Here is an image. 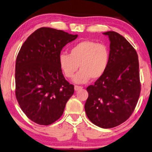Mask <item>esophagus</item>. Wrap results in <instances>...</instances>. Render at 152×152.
I'll use <instances>...</instances> for the list:
<instances>
[{"label":"esophagus","instance_id":"34e87169","mask_svg":"<svg viewBox=\"0 0 152 152\" xmlns=\"http://www.w3.org/2000/svg\"><path fill=\"white\" fill-rule=\"evenodd\" d=\"M81 89H83V87H81V86H78V85L74 86V89H75V91H78Z\"/></svg>","mask_w":152,"mask_h":152}]
</instances>
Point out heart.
<instances>
[{
	"mask_svg": "<svg viewBox=\"0 0 152 152\" xmlns=\"http://www.w3.org/2000/svg\"><path fill=\"white\" fill-rule=\"evenodd\" d=\"M69 53L59 54L58 65L63 75L67 78H72L80 67V70L74 78L76 83H87L91 78L98 80L108 69L110 51L105 44L83 41L72 46Z\"/></svg>",
	"mask_w": 152,
	"mask_h": 152,
	"instance_id": "heart-1",
	"label": "heart"
}]
</instances>
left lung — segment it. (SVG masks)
<instances>
[{
    "mask_svg": "<svg viewBox=\"0 0 152 152\" xmlns=\"http://www.w3.org/2000/svg\"><path fill=\"white\" fill-rule=\"evenodd\" d=\"M103 34L110 42L109 64L103 76L87 88L85 109L95 125L111 128L126 121L137 106L141 93L139 64L135 49L123 36L115 31Z\"/></svg>",
    "mask_w": 152,
    "mask_h": 152,
    "instance_id": "left-lung-1",
    "label": "left lung"
}]
</instances>
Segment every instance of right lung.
I'll use <instances>...</instances> for the list:
<instances>
[{
    "mask_svg": "<svg viewBox=\"0 0 152 152\" xmlns=\"http://www.w3.org/2000/svg\"><path fill=\"white\" fill-rule=\"evenodd\" d=\"M78 35L42 27L22 45L15 62V96L27 117L48 126L61 117L74 92L58 65L61 51Z\"/></svg>",
    "mask_w": 152,
    "mask_h": 152,
    "instance_id": "add662e5",
    "label": "right lung"
}]
</instances>
